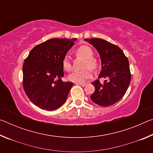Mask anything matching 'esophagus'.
<instances>
[{
  "label": "esophagus",
  "mask_w": 153,
  "mask_h": 153,
  "mask_svg": "<svg viewBox=\"0 0 153 153\" xmlns=\"http://www.w3.org/2000/svg\"><path fill=\"white\" fill-rule=\"evenodd\" d=\"M75 84H76V85H80V86H82V87H84V86H86V83H75Z\"/></svg>",
  "instance_id": "obj_1"
}]
</instances>
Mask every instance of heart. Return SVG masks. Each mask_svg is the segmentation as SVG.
Returning a JSON list of instances; mask_svg holds the SVG:
<instances>
[{
  "label": "heart",
  "instance_id": "obj_1",
  "mask_svg": "<svg viewBox=\"0 0 153 153\" xmlns=\"http://www.w3.org/2000/svg\"><path fill=\"white\" fill-rule=\"evenodd\" d=\"M76 55L77 56L82 57L85 59L84 63V69L82 71H75L71 74L68 77V79L70 81L76 83H81L84 82L85 80L90 78L92 76V72L91 69H97L98 67V61L97 59L93 57V51L89 46H81L76 51ZM63 67L66 71H70L72 69V65L71 61L68 56H65L63 62Z\"/></svg>",
  "mask_w": 153,
  "mask_h": 153
}]
</instances>
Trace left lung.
Segmentation results:
<instances>
[{
  "mask_svg": "<svg viewBox=\"0 0 153 153\" xmlns=\"http://www.w3.org/2000/svg\"><path fill=\"white\" fill-rule=\"evenodd\" d=\"M94 46L101 59L102 69L98 78H105L103 84L99 79L92 84L95 91L90 96L93 102L108 107L120 100L125 95L131 81L129 61L122 50L113 44L100 38L85 39Z\"/></svg>",
  "mask_w": 153,
  "mask_h": 153,
  "instance_id": "1",
  "label": "left lung"
}]
</instances>
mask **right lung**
<instances>
[{"label": "right lung", "instance_id": "obj_1", "mask_svg": "<svg viewBox=\"0 0 153 153\" xmlns=\"http://www.w3.org/2000/svg\"><path fill=\"white\" fill-rule=\"evenodd\" d=\"M76 38H53L36 46L23 65V86L27 97L42 109L63 105L73 83L63 82L62 62Z\"/></svg>", "mask_w": 153, "mask_h": 153}]
</instances>
